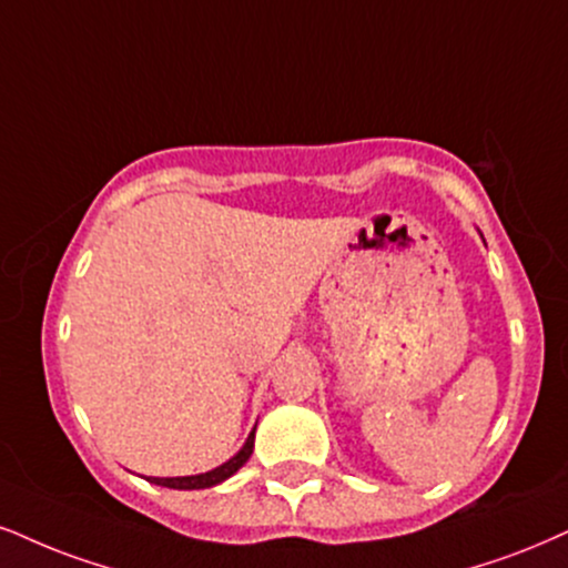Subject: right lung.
<instances>
[{
  "mask_svg": "<svg viewBox=\"0 0 568 568\" xmlns=\"http://www.w3.org/2000/svg\"><path fill=\"white\" fill-rule=\"evenodd\" d=\"M252 445H255V432H250L247 443H244V447L234 455V458L226 460V464L219 468H213V471L197 474V477H171V479L150 477V481H155L160 487H171V489H205V487L221 485L223 479H229L231 474H236L244 464H247V458L252 455Z\"/></svg>",
  "mask_w": 568,
  "mask_h": 568,
  "instance_id": "add662e5",
  "label": "right lung"
}]
</instances>
